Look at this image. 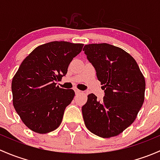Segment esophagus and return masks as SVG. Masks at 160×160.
Here are the masks:
<instances>
[{
	"mask_svg": "<svg viewBox=\"0 0 160 160\" xmlns=\"http://www.w3.org/2000/svg\"><path fill=\"white\" fill-rule=\"evenodd\" d=\"M74 91H75V93H76V94L80 93V92H81L80 90H79V89H78V88H74Z\"/></svg>",
	"mask_w": 160,
	"mask_h": 160,
	"instance_id": "1",
	"label": "esophagus"
}]
</instances>
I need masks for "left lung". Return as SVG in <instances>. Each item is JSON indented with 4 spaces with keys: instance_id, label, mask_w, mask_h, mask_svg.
<instances>
[{
    "instance_id": "1",
    "label": "left lung",
    "mask_w": 160,
    "mask_h": 160,
    "mask_svg": "<svg viewBox=\"0 0 160 160\" xmlns=\"http://www.w3.org/2000/svg\"><path fill=\"white\" fill-rule=\"evenodd\" d=\"M83 51L105 91L103 100L93 93L82 106L85 126L102 138L116 136L135 121L145 98L146 81L136 60L112 44H90Z\"/></svg>"
}]
</instances>
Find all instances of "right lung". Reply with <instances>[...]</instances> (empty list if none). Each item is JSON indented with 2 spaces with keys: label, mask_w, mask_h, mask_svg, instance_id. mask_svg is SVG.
Wrapping results in <instances>:
<instances>
[{
  "label": "right lung",
  "mask_w": 160,
  "mask_h": 160,
  "mask_svg": "<svg viewBox=\"0 0 160 160\" xmlns=\"http://www.w3.org/2000/svg\"><path fill=\"white\" fill-rule=\"evenodd\" d=\"M83 45L62 41L42 44L24 58L14 75L13 105L24 124L34 132L45 134L60 126L75 92L56 86V82L66 75Z\"/></svg>",
  "instance_id": "right-lung-1"
}]
</instances>
